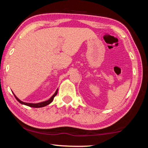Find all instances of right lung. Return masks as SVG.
<instances>
[{"label": "right lung", "mask_w": 148, "mask_h": 148, "mask_svg": "<svg viewBox=\"0 0 148 148\" xmlns=\"http://www.w3.org/2000/svg\"><path fill=\"white\" fill-rule=\"evenodd\" d=\"M13 93V92H12ZM58 93V89L57 90H56L55 93H54V94L51 96V97L50 98V99L45 101H43V102H40V103H25V102H23L22 101L20 100L18 98L16 97V95L14 94V93H13L14 95V97H16V99H17V101L19 103H20L22 105H27V106H29V107H34V108H39V107H45V106H47V105H48L51 103V102L53 101V99H54V97H55L56 95H57Z\"/></svg>", "instance_id": "right-lung-1"}]
</instances>
